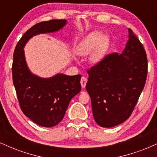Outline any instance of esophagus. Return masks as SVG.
<instances>
[{
  "label": "esophagus",
  "mask_w": 157,
  "mask_h": 157,
  "mask_svg": "<svg viewBox=\"0 0 157 157\" xmlns=\"http://www.w3.org/2000/svg\"><path fill=\"white\" fill-rule=\"evenodd\" d=\"M87 78L85 77H81V80H80V83H81V86H82V88H84L86 87V85L87 83Z\"/></svg>",
  "instance_id": "34e87169"
}]
</instances>
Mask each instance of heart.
Segmentation results:
<instances>
[{
  "label": "heart",
  "instance_id": "b5f03b06",
  "mask_svg": "<svg viewBox=\"0 0 157 157\" xmlns=\"http://www.w3.org/2000/svg\"><path fill=\"white\" fill-rule=\"evenodd\" d=\"M108 38L102 37V35L99 32H94L84 40L78 50V54L81 56H86L95 48L92 55V60L97 62L101 60L108 47Z\"/></svg>",
  "mask_w": 157,
  "mask_h": 157
}]
</instances>
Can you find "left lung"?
<instances>
[{"instance_id":"left-lung-1","label":"left lung","mask_w":157,"mask_h":157,"mask_svg":"<svg viewBox=\"0 0 157 157\" xmlns=\"http://www.w3.org/2000/svg\"><path fill=\"white\" fill-rule=\"evenodd\" d=\"M128 34L122 54H109L87 71L86 91L94 118L101 127H113L128 119L146 82V52L131 29Z\"/></svg>"}]
</instances>
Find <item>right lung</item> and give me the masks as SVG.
Masks as SVG:
<instances>
[{
	"label": "right lung",
	"instance_id": "add662e5",
	"mask_svg": "<svg viewBox=\"0 0 157 157\" xmlns=\"http://www.w3.org/2000/svg\"><path fill=\"white\" fill-rule=\"evenodd\" d=\"M66 23V20H50L34 25L14 51L12 80L20 107L27 117L43 127H53L63 120L71 100L80 91L81 76L58 74L44 79L32 75L26 66L23 47L32 36L58 31Z\"/></svg>",
	"mask_w": 157,
	"mask_h": 157
}]
</instances>
